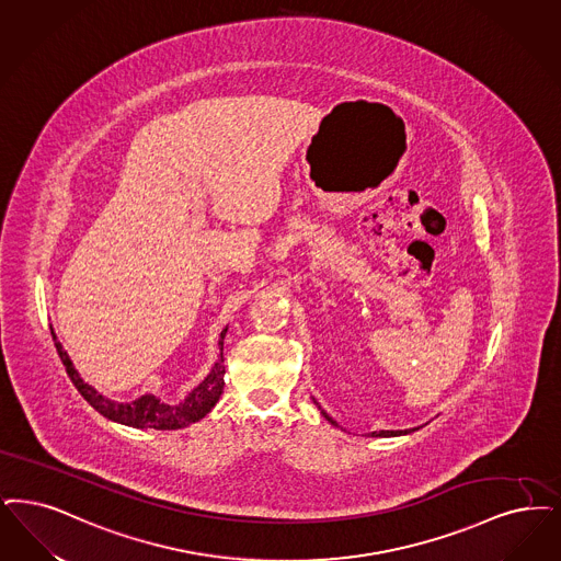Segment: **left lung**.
Here are the masks:
<instances>
[{
    "mask_svg": "<svg viewBox=\"0 0 561 561\" xmlns=\"http://www.w3.org/2000/svg\"><path fill=\"white\" fill-rule=\"evenodd\" d=\"M317 407H319V404H317ZM319 409H321V407H319ZM321 415H323V417H325L330 424L337 426L336 422H334V420H332V417H330V415H328L323 409H321ZM392 434H394L392 430H380V432H371V436H392Z\"/></svg>",
    "mask_w": 561,
    "mask_h": 561,
    "instance_id": "obj_1",
    "label": "left lung"
}]
</instances>
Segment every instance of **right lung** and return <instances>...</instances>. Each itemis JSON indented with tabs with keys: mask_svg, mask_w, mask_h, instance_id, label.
I'll return each instance as SVG.
<instances>
[{
	"mask_svg": "<svg viewBox=\"0 0 561 561\" xmlns=\"http://www.w3.org/2000/svg\"><path fill=\"white\" fill-rule=\"evenodd\" d=\"M227 334V328L219 336V359L213 365V369L208 371V376L178 404L162 403L154 394H144L139 399H135L131 403H118L111 401L104 394H100L95 388H91L90 383H85L83 378L79 376V371L75 369L72 360L67 355V351L62 348V344L58 342L56 334L54 344L56 351L60 355V360L67 367L68 378L75 383V388L81 392V397L88 403L102 413L104 417L113 420L116 424L131 427H154V430H180V427L190 426L201 422L202 417L217 404L225 386V365H224V340Z\"/></svg>",
	"mask_w": 561,
	"mask_h": 561,
	"instance_id": "right-lung-1",
	"label": "right lung"
}]
</instances>
